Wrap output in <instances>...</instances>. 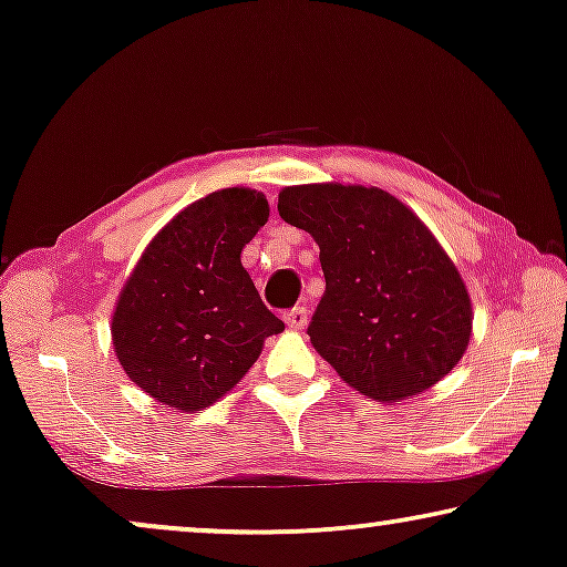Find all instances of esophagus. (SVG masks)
Instances as JSON below:
<instances>
[{"label":"esophagus","instance_id":"1","mask_svg":"<svg viewBox=\"0 0 567 567\" xmlns=\"http://www.w3.org/2000/svg\"><path fill=\"white\" fill-rule=\"evenodd\" d=\"M285 323H287V329H292V331L306 329V323H308V310L302 308V306L287 310V313H285Z\"/></svg>","mask_w":567,"mask_h":567}]
</instances>
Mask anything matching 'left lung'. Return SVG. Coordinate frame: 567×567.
Returning <instances> with one entry per match:
<instances>
[{"mask_svg":"<svg viewBox=\"0 0 567 567\" xmlns=\"http://www.w3.org/2000/svg\"><path fill=\"white\" fill-rule=\"evenodd\" d=\"M282 220L321 249L326 292L310 344L349 388L380 403L416 398L473 337L467 285L424 220L380 187H285Z\"/></svg>","mask_w":567,"mask_h":567,"instance_id":"1","label":"left lung"}]
</instances>
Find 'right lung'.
Returning a JSON list of instances; mask_svg holds the SVG:
<instances>
[{
    "mask_svg": "<svg viewBox=\"0 0 567 567\" xmlns=\"http://www.w3.org/2000/svg\"><path fill=\"white\" fill-rule=\"evenodd\" d=\"M267 197L226 187L174 215L115 302L113 347L127 378L166 409L195 413L236 388L285 323L241 265Z\"/></svg>",
    "mask_w": 567,
    "mask_h": 567,
    "instance_id": "add662e5",
    "label": "right lung"
}]
</instances>
